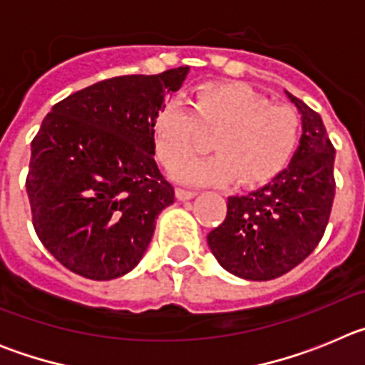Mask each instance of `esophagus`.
Listing matches in <instances>:
<instances>
[{
  "instance_id": "1",
  "label": "esophagus",
  "mask_w": 365,
  "mask_h": 365,
  "mask_svg": "<svg viewBox=\"0 0 365 365\" xmlns=\"http://www.w3.org/2000/svg\"><path fill=\"white\" fill-rule=\"evenodd\" d=\"M175 197L179 199V201H190V199L195 197V192H190V190H185V188H177Z\"/></svg>"
}]
</instances>
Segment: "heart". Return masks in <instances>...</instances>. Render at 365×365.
Returning <instances> with one entry per match:
<instances>
[{
  "mask_svg": "<svg viewBox=\"0 0 365 365\" xmlns=\"http://www.w3.org/2000/svg\"><path fill=\"white\" fill-rule=\"evenodd\" d=\"M216 130V153L177 164L172 177L193 186L269 182L291 163L299 143V117L245 83H208L192 108L170 100L153 118L157 155L168 168L197 145L200 128Z\"/></svg>",
  "mask_w": 365,
  "mask_h": 365,
  "instance_id": "obj_1",
  "label": "heart"
}]
</instances>
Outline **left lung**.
Masks as SVG:
<instances>
[{"label":"left lung","mask_w":365,"mask_h":365,"mask_svg":"<svg viewBox=\"0 0 365 365\" xmlns=\"http://www.w3.org/2000/svg\"><path fill=\"white\" fill-rule=\"evenodd\" d=\"M285 96L302 117L291 163L265 186L228 197L227 217L206 235L219 265L250 282L299 265L320 243L334 199V148L324 120L289 91Z\"/></svg>","instance_id":"left-lung-1"}]
</instances>
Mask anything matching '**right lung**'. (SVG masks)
Returning a JSON list of instances; mask_svg holds the SVG:
<instances>
[{"label": "right lung", "mask_w": 365, "mask_h": 365, "mask_svg": "<svg viewBox=\"0 0 365 365\" xmlns=\"http://www.w3.org/2000/svg\"><path fill=\"white\" fill-rule=\"evenodd\" d=\"M190 67L128 74L53 106L31 144L27 193L43 247L71 272L108 282L143 259L175 192L155 163L153 118Z\"/></svg>", "instance_id": "1"}]
</instances>
